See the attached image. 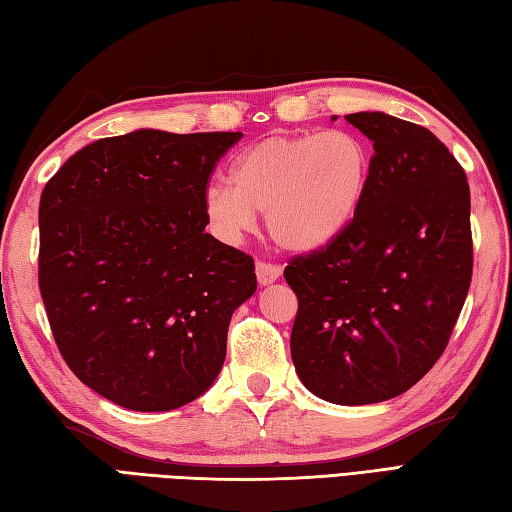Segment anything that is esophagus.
I'll return each instance as SVG.
<instances>
[{
    "label": "esophagus",
    "mask_w": 512,
    "mask_h": 512,
    "mask_svg": "<svg viewBox=\"0 0 512 512\" xmlns=\"http://www.w3.org/2000/svg\"><path fill=\"white\" fill-rule=\"evenodd\" d=\"M255 273H257L259 286H268V284H273V281H277L281 277V266L268 264V262H257Z\"/></svg>",
    "instance_id": "1"
}]
</instances>
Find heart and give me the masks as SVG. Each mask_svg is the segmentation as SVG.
Here are the masks:
<instances>
[{
    "label": "heart",
    "mask_w": 512,
    "mask_h": 512,
    "mask_svg": "<svg viewBox=\"0 0 512 512\" xmlns=\"http://www.w3.org/2000/svg\"><path fill=\"white\" fill-rule=\"evenodd\" d=\"M372 180V151L345 129L270 136L231 167V184L204 189L202 211L224 239H239L266 213L268 235L290 253L330 246L356 220Z\"/></svg>",
    "instance_id": "heart-1"
}]
</instances>
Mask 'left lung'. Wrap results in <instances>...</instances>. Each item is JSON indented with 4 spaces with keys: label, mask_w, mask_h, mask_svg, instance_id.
Returning a JSON list of instances; mask_svg holds the SVG:
<instances>
[{
    "label": "left lung",
    "mask_w": 512,
    "mask_h": 512,
    "mask_svg": "<svg viewBox=\"0 0 512 512\" xmlns=\"http://www.w3.org/2000/svg\"><path fill=\"white\" fill-rule=\"evenodd\" d=\"M372 140V180L350 228L295 257L290 354L301 383L334 405L405 394L436 365L473 275L471 191L427 127L347 114Z\"/></svg>",
    "instance_id": "8db88e82"
}]
</instances>
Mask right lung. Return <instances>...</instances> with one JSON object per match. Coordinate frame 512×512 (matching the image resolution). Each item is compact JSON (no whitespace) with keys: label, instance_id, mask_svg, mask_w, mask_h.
I'll return each mask as SVG.
<instances>
[{"label":"right lung","instance_id":"right-lung-1","mask_svg":"<svg viewBox=\"0 0 512 512\" xmlns=\"http://www.w3.org/2000/svg\"><path fill=\"white\" fill-rule=\"evenodd\" d=\"M242 132L101 138L76 151L39 202V290L63 361L132 411L202 396L228 323L255 295L253 257L204 228L202 195Z\"/></svg>","mask_w":512,"mask_h":512}]
</instances>
